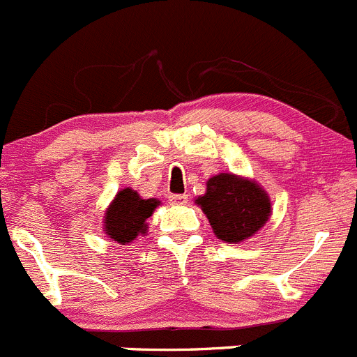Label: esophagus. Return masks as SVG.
Wrapping results in <instances>:
<instances>
[{"label": "esophagus", "instance_id": "obj_1", "mask_svg": "<svg viewBox=\"0 0 357 357\" xmlns=\"http://www.w3.org/2000/svg\"><path fill=\"white\" fill-rule=\"evenodd\" d=\"M168 201H170L172 204H185L187 196L185 194H170V196H168Z\"/></svg>", "mask_w": 357, "mask_h": 357}]
</instances>
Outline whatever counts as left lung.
Returning a JSON list of instances; mask_svg holds the SVG:
<instances>
[{
  "label": "left lung",
  "mask_w": 357,
  "mask_h": 357,
  "mask_svg": "<svg viewBox=\"0 0 357 357\" xmlns=\"http://www.w3.org/2000/svg\"><path fill=\"white\" fill-rule=\"evenodd\" d=\"M213 232L235 244L251 238L271 215V203L255 180L234 174H218L206 183V192L196 199Z\"/></svg>",
  "instance_id": "8db88e82"
}]
</instances>
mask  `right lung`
Segmentation results:
<instances>
[{
	"label": "right lung",
	"instance_id": "1",
	"mask_svg": "<svg viewBox=\"0 0 357 357\" xmlns=\"http://www.w3.org/2000/svg\"><path fill=\"white\" fill-rule=\"evenodd\" d=\"M158 199H142L130 187L119 190L105 213V234L119 244H130L135 237L148 232L146 220L153 215Z\"/></svg>",
	"mask_w": 357,
	"mask_h": 357
}]
</instances>
